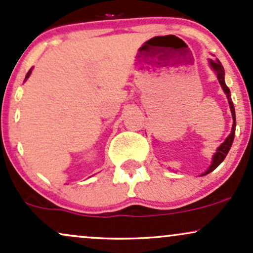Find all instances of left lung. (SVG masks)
Returning a JSON list of instances; mask_svg holds the SVG:
<instances>
[{
	"mask_svg": "<svg viewBox=\"0 0 253 253\" xmlns=\"http://www.w3.org/2000/svg\"><path fill=\"white\" fill-rule=\"evenodd\" d=\"M210 65L211 66V69L215 71V74L217 76V81H219L220 85H221L223 91H225L226 96H227L229 108H231V113H232V118H233V126H232L231 133H229V135L226 138V140L223 141V143L220 145L219 147H217L215 155L213 156L211 164L210 165V168L205 171V173H203V175H207V173L211 172V171L215 170L216 168L222 163L223 159H225L226 156H227L229 149H231L232 144H233L234 134H236V112H234V106H233V102H232V98H231V91H229L228 86L226 85V83H225V70H223L221 63H220L219 59H216V60L210 59ZM203 175H201V176H203Z\"/></svg>",
	"mask_w": 253,
	"mask_h": 253,
	"instance_id": "left-lung-1",
	"label": "left lung"
}]
</instances>
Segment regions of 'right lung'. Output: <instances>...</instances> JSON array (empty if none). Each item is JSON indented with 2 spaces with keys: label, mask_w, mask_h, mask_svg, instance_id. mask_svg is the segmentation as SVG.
Instances as JSON below:
<instances>
[{
  "label": "right lung",
  "mask_w": 253,
  "mask_h": 253,
  "mask_svg": "<svg viewBox=\"0 0 253 253\" xmlns=\"http://www.w3.org/2000/svg\"><path fill=\"white\" fill-rule=\"evenodd\" d=\"M31 72H32V69H31V70H30V71H28V72H27V75H26V78H25V81H26V80H27V78H28V77H30Z\"/></svg>",
  "instance_id": "1"
}]
</instances>
